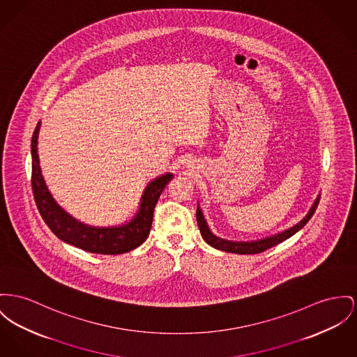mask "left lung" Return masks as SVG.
Instances as JSON below:
<instances>
[{
  "instance_id": "1",
  "label": "left lung",
  "mask_w": 357,
  "mask_h": 357,
  "mask_svg": "<svg viewBox=\"0 0 357 357\" xmlns=\"http://www.w3.org/2000/svg\"><path fill=\"white\" fill-rule=\"evenodd\" d=\"M319 202V193L317 195L315 200L312 202L311 207L307 211V214L305 215L296 225L285 229L283 231H279L276 234L268 236V237L260 238V239H253V241H231V239H225V238L218 237L211 231L204 214L200 208V204L197 202V208H196V219H197V225H199V230L203 239L215 249L222 250V252H227V253H236V255H256V253H261L264 250L283 242L285 239L292 237L294 234H296L307 222L312 214L317 210Z\"/></svg>"
}]
</instances>
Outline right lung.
Returning <instances> with one entry per match:
<instances>
[{"label":"right lung","instance_id":"right-lung-1","mask_svg":"<svg viewBox=\"0 0 357 357\" xmlns=\"http://www.w3.org/2000/svg\"><path fill=\"white\" fill-rule=\"evenodd\" d=\"M40 124L42 121L36 124L31 141L32 190L38 210L50 230L61 241L97 255H121L141 246L150 234L154 207L167 183L173 178V173L167 172L149 181L143 190L137 213L127 222L116 226L86 225L61 207L48 190L38 154Z\"/></svg>","mask_w":357,"mask_h":357}]
</instances>
